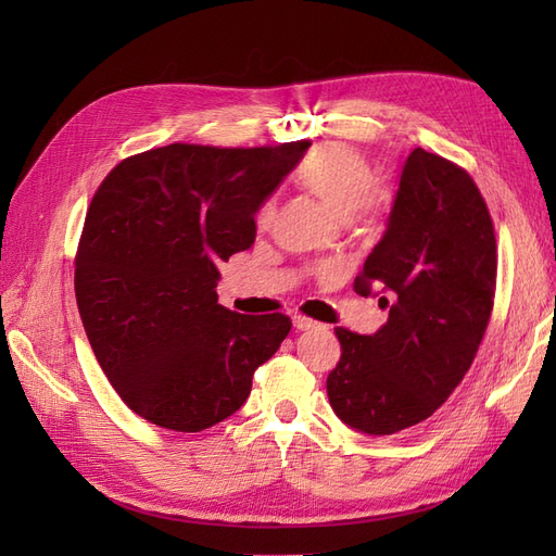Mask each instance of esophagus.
Here are the masks:
<instances>
[{"label":"esophagus","instance_id":"34e87169","mask_svg":"<svg viewBox=\"0 0 556 556\" xmlns=\"http://www.w3.org/2000/svg\"><path fill=\"white\" fill-rule=\"evenodd\" d=\"M292 325H294L296 331H313V329H319V323H315V319L304 317V315H294V317H292Z\"/></svg>","mask_w":556,"mask_h":556}]
</instances>
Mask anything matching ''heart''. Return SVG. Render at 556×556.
Returning <instances> with one entry per match:
<instances>
[{"label":"heart","mask_w":556,"mask_h":556,"mask_svg":"<svg viewBox=\"0 0 556 556\" xmlns=\"http://www.w3.org/2000/svg\"><path fill=\"white\" fill-rule=\"evenodd\" d=\"M294 182L350 225H371L382 206L380 194L374 190L371 164L348 146L315 148L294 169ZM271 215L274 206L264 204L257 213V225L266 227Z\"/></svg>","instance_id":"b5f03b06"}]
</instances>
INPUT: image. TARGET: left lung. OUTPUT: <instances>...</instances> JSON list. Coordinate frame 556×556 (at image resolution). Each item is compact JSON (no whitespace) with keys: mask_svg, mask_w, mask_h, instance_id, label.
I'll return each mask as SVG.
<instances>
[{"mask_svg":"<svg viewBox=\"0 0 556 556\" xmlns=\"http://www.w3.org/2000/svg\"><path fill=\"white\" fill-rule=\"evenodd\" d=\"M496 290V239L462 166L415 148L401 166L382 239L355 292L390 311L371 336L336 329L341 359L327 378L333 413L390 435L441 408L476 359Z\"/></svg>","mask_w":556,"mask_h":556,"instance_id":"1","label":"left lung"}]
</instances>
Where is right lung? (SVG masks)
Returning <instances> with one entry per match:
<instances>
[{"mask_svg":"<svg viewBox=\"0 0 556 556\" xmlns=\"http://www.w3.org/2000/svg\"><path fill=\"white\" fill-rule=\"evenodd\" d=\"M172 143L99 185L76 255V301L113 390L148 422L204 431L237 413L288 315L217 304V266L255 243V213L308 150Z\"/></svg>","mask_w":556,"mask_h":556,"instance_id":"obj_1","label":"right lung"}]
</instances>
